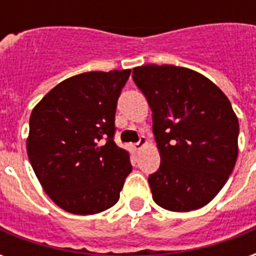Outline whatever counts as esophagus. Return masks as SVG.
<instances>
[{
	"instance_id": "esophagus-1",
	"label": "esophagus",
	"mask_w": 256,
	"mask_h": 256,
	"mask_svg": "<svg viewBox=\"0 0 256 256\" xmlns=\"http://www.w3.org/2000/svg\"><path fill=\"white\" fill-rule=\"evenodd\" d=\"M145 144H146V138H145L144 136H141V137L138 138V141H137V142H134V144H133V148L136 150H141V148H142Z\"/></svg>"
}]
</instances>
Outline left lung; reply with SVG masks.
I'll use <instances>...</instances> for the list:
<instances>
[{
    "instance_id": "8db88e82",
    "label": "left lung",
    "mask_w": 256,
    "mask_h": 256,
    "mask_svg": "<svg viewBox=\"0 0 256 256\" xmlns=\"http://www.w3.org/2000/svg\"><path fill=\"white\" fill-rule=\"evenodd\" d=\"M132 76L152 110L160 154L159 170L148 177L152 198L168 211L202 208L236 164L238 120L230 101L185 67L148 64L134 68Z\"/></svg>"
}]
</instances>
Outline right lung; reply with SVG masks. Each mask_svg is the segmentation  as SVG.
I'll return each instance as SVG.
<instances>
[{
    "label": "right lung",
    "mask_w": 256,
    "mask_h": 256,
    "mask_svg": "<svg viewBox=\"0 0 256 256\" xmlns=\"http://www.w3.org/2000/svg\"><path fill=\"white\" fill-rule=\"evenodd\" d=\"M130 70L90 71L54 86L30 116L27 155L60 208L89 215L119 200L132 172L130 154L115 144L118 98Z\"/></svg>",
    "instance_id": "right-lung-1"
}]
</instances>
